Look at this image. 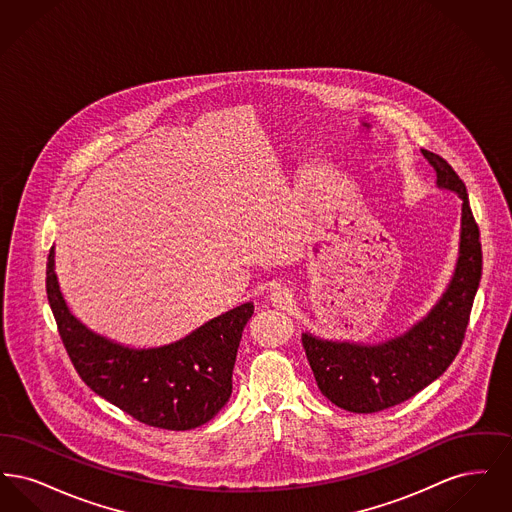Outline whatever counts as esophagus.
<instances>
[{"instance_id": "34e87169", "label": "esophagus", "mask_w": 512, "mask_h": 512, "mask_svg": "<svg viewBox=\"0 0 512 512\" xmlns=\"http://www.w3.org/2000/svg\"><path fill=\"white\" fill-rule=\"evenodd\" d=\"M268 301H270V305L272 307H276V309H288V307H292V293L288 292L286 288H276L274 292L270 293V297H268Z\"/></svg>"}]
</instances>
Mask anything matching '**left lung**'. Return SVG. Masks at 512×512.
Instances as JSON below:
<instances>
[{"instance_id": "8db88e82", "label": "left lung", "mask_w": 512, "mask_h": 512, "mask_svg": "<svg viewBox=\"0 0 512 512\" xmlns=\"http://www.w3.org/2000/svg\"><path fill=\"white\" fill-rule=\"evenodd\" d=\"M422 155L436 171L438 188L451 190L463 199L459 259L445 293L411 330L384 343L361 345L320 340L311 334L301 336L318 390L351 413L390 409L438 380L463 345L480 286L482 244L466 186L443 157L426 149Z\"/></svg>"}]
</instances>
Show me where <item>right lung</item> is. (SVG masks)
Instances as JSON below:
<instances>
[{"label":"right lung","instance_id":"right-lung-1","mask_svg":"<svg viewBox=\"0 0 512 512\" xmlns=\"http://www.w3.org/2000/svg\"><path fill=\"white\" fill-rule=\"evenodd\" d=\"M49 249L46 292L59 336L90 390L132 418L163 430L209 422L232 393V370L253 303H244L163 347L132 349L86 328L69 311Z\"/></svg>","mask_w":512,"mask_h":512}]
</instances>
